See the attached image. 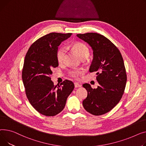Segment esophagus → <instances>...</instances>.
Here are the masks:
<instances>
[{"label": "esophagus", "instance_id": "34e87169", "mask_svg": "<svg viewBox=\"0 0 146 146\" xmlns=\"http://www.w3.org/2000/svg\"><path fill=\"white\" fill-rule=\"evenodd\" d=\"M74 85H75V88H78V87H81V85L80 84L77 83V82H75V83H74Z\"/></svg>", "mask_w": 146, "mask_h": 146}]
</instances>
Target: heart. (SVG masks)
Returning a JSON list of instances; mask_svg holds the SVG:
<instances>
[{"instance_id": "obj_1", "label": "heart", "mask_w": 146, "mask_h": 146, "mask_svg": "<svg viewBox=\"0 0 146 146\" xmlns=\"http://www.w3.org/2000/svg\"><path fill=\"white\" fill-rule=\"evenodd\" d=\"M72 49L75 51L76 54L79 55L81 59L86 58L89 54L90 50L87 46L82 42H75L71 46ZM66 53V49L65 47L59 48L56 52V59L59 64H61L64 62L65 56ZM84 72V71L81 69H74L71 70L68 72L69 75L74 78H78L79 76Z\"/></svg>"}]
</instances>
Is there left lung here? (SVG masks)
<instances>
[{
	"label": "left lung",
	"instance_id": "left-lung-1",
	"mask_svg": "<svg viewBox=\"0 0 146 146\" xmlns=\"http://www.w3.org/2000/svg\"><path fill=\"white\" fill-rule=\"evenodd\" d=\"M93 49L94 58L90 72H97V89L89 84L82 86L87 97L82 102L85 110L94 115L104 114L112 110L122 98L127 82L123 58L117 47L104 36L97 33L76 35Z\"/></svg>",
	"mask_w": 146,
	"mask_h": 146
}]
</instances>
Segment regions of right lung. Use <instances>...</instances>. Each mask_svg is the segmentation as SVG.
I'll return each instance as SVG.
<instances>
[{
    "mask_svg": "<svg viewBox=\"0 0 146 146\" xmlns=\"http://www.w3.org/2000/svg\"><path fill=\"white\" fill-rule=\"evenodd\" d=\"M71 33H50L34 42L25 55L22 78L25 94L32 106L45 116H55L65 107L74 88L73 82L65 80L54 85L52 69L58 66V46Z\"/></svg>",
    "mask_w": 146,
    "mask_h": 146,
    "instance_id": "1",
    "label": "right lung"
}]
</instances>
